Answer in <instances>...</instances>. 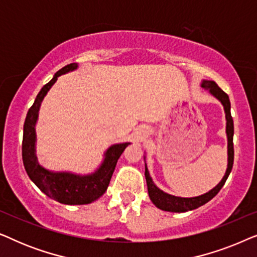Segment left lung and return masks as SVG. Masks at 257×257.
<instances>
[{
    "instance_id": "8db88e82",
    "label": "left lung",
    "mask_w": 257,
    "mask_h": 257,
    "mask_svg": "<svg viewBox=\"0 0 257 257\" xmlns=\"http://www.w3.org/2000/svg\"><path fill=\"white\" fill-rule=\"evenodd\" d=\"M201 86L203 89H208L209 92L213 94L214 97L217 98L221 101V104L223 105L224 112H226V120H227V138H228V167L226 171V174L222 178V180L220 181V184L214 187L212 191H209L206 194L195 196V198H179V196L170 195L167 193H165L153 184L152 178L150 177L149 170L145 165V178H146V184L147 189H149V195L151 201L156 205L158 208L166 210V212H173V213H184L188 212V210L199 208L200 206L205 205L206 202H208L209 200H212L217 193L220 192V189L223 187L224 182H226L227 178L229 177L231 168H233L234 164V145H233V136H234V122L233 118L230 114V101L228 94L220 89L217 86V84L213 80H203Z\"/></svg>"
}]
</instances>
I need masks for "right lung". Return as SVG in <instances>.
Masks as SVG:
<instances>
[{
  "mask_svg": "<svg viewBox=\"0 0 257 257\" xmlns=\"http://www.w3.org/2000/svg\"><path fill=\"white\" fill-rule=\"evenodd\" d=\"M77 66L78 65L76 63L65 65L55 73L54 78L50 82L42 87L33 106L28 111L23 127L22 159L28 175L49 198L65 205H87L99 199L108 187L119 157L124 152L126 146L130 145V143L112 145L105 153L103 164L94 173L89 175H77L68 172H50L37 163L36 154H35V143H36L35 125H36L42 100L57 80V77L69 71H73Z\"/></svg>",
  "mask_w": 257,
  "mask_h": 257,
  "instance_id": "add662e5",
  "label": "right lung"
}]
</instances>
